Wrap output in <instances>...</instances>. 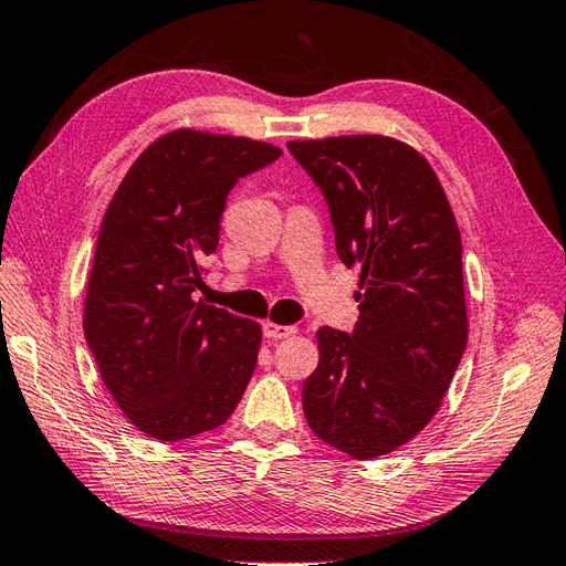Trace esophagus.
<instances>
[{
  "instance_id": "obj_1",
  "label": "esophagus",
  "mask_w": 566,
  "mask_h": 566,
  "mask_svg": "<svg viewBox=\"0 0 566 566\" xmlns=\"http://www.w3.org/2000/svg\"><path fill=\"white\" fill-rule=\"evenodd\" d=\"M295 332H297L295 326L273 324V322H266V324H263V336H266V338H287V336H293Z\"/></svg>"
}]
</instances>
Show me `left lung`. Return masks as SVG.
Instances as JSON below:
<instances>
[{"label":"left lung","instance_id":"obj_1","mask_svg":"<svg viewBox=\"0 0 566 566\" xmlns=\"http://www.w3.org/2000/svg\"><path fill=\"white\" fill-rule=\"evenodd\" d=\"M287 149L322 188L338 259L360 269L354 332H317L305 419L342 453L380 458L426 429L468 346L458 222L429 161L395 137Z\"/></svg>","mask_w":566,"mask_h":566}]
</instances>
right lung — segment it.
<instances>
[{
    "label": "right lung",
    "mask_w": 566,
    "mask_h": 566,
    "mask_svg": "<svg viewBox=\"0 0 566 566\" xmlns=\"http://www.w3.org/2000/svg\"><path fill=\"white\" fill-rule=\"evenodd\" d=\"M281 155L251 137L171 130L133 161L106 208L84 336L111 397L157 441L218 429L256 368L261 326L193 293L232 186Z\"/></svg>",
    "instance_id": "1"
}]
</instances>
